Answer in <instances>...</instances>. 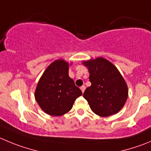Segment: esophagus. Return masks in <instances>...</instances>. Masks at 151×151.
<instances>
[{
  "label": "esophagus",
  "mask_w": 151,
  "mask_h": 151,
  "mask_svg": "<svg viewBox=\"0 0 151 151\" xmlns=\"http://www.w3.org/2000/svg\"><path fill=\"white\" fill-rule=\"evenodd\" d=\"M80 89H81L82 92L83 93L84 91H85V89H86V86H82L80 87Z\"/></svg>",
  "instance_id": "esophagus-1"
}]
</instances>
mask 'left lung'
Instances as JSON below:
<instances>
[{"instance_id":"left-lung-1","label":"left lung","mask_w":151,"mask_h":151,"mask_svg":"<svg viewBox=\"0 0 151 151\" xmlns=\"http://www.w3.org/2000/svg\"><path fill=\"white\" fill-rule=\"evenodd\" d=\"M89 71L91 86L83 93L92 112L102 117L117 113L122 109L128 88L115 65L102 57L83 62Z\"/></svg>"}]
</instances>
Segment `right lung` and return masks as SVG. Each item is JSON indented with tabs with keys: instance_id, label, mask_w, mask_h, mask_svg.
<instances>
[{
	"instance_id": "right-lung-1",
	"label": "right lung",
	"mask_w": 151,
	"mask_h": 151,
	"mask_svg": "<svg viewBox=\"0 0 151 151\" xmlns=\"http://www.w3.org/2000/svg\"><path fill=\"white\" fill-rule=\"evenodd\" d=\"M82 91L68 76V63L56 60L43 73L38 83L35 98L42 110L53 116L67 113Z\"/></svg>"
}]
</instances>
